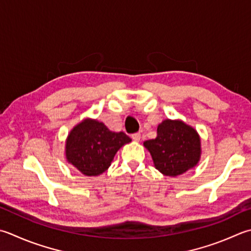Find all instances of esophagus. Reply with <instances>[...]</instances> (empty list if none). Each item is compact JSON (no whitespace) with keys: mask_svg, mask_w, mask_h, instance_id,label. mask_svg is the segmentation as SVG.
<instances>
[{"mask_svg":"<svg viewBox=\"0 0 251 251\" xmlns=\"http://www.w3.org/2000/svg\"><path fill=\"white\" fill-rule=\"evenodd\" d=\"M131 138L134 139L135 141H139L140 140V134H139V132H136V134L131 135Z\"/></svg>","mask_w":251,"mask_h":251,"instance_id":"34e87169","label":"esophagus"}]
</instances>
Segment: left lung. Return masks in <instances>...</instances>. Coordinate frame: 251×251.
I'll list each match as a JSON object with an SVG mask.
<instances>
[{
  "label": "left lung",
  "instance_id": "left-lung-1",
  "mask_svg": "<svg viewBox=\"0 0 251 251\" xmlns=\"http://www.w3.org/2000/svg\"><path fill=\"white\" fill-rule=\"evenodd\" d=\"M154 168L176 177L194 169L201 158V139L193 126L180 120L166 119L158 126L155 139L144 142Z\"/></svg>",
  "mask_w": 251,
  "mask_h": 251
}]
</instances>
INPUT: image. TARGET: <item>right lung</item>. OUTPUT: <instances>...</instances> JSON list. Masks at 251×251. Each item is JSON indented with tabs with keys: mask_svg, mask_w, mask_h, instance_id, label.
I'll list each match as a JSON object with an SVG mask.
<instances>
[{
	"mask_svg": "<svg viewBox=\"0 0 251 251\" xmlns=\"http://www.w3.org/2000/svg\"><path fill=\"white\" fill-rule=\"evenodd\" d=\"M130 141L124 131H112L103 122L87 117L68 134L65 159L81 174L99 176L110 168L116 152Z\"/></svg>",
	"mask_w": 251,
	"mask_h": 251,
	"instance_id": "right-lung-1",
	"label": "right lung"
}]
</instances>
